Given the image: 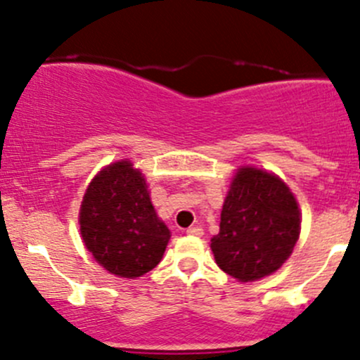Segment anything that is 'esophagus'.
<instances>
[{
    "label": "esophagus",
    "mask_w": 360,
    "mask_h": 360,
    "mask_svg": "<svg viewBox=\"0 0 360 360\" xmlns=\"http://www.w3.org/2000/svg\"><path fill=\"white\" fill-rule=\"evenodd\" d=\"M188 235H195V237H202L203 235V228L202 226H190L186 230Z\"/></svg>",
    "instance_id": "34e87169"
}]
</instances>
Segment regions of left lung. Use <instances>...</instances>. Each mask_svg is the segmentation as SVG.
<instances>
[{
	"mask_svg": "<svg viewBox=\"0 0 360 360\" xmlns=\"http://www.w3.org/2000/svg\"><path fill=\"white\" fill-rule=\"evenodd\" d=\"M300 224L289 188L274 174L245 167L231 183L210 249L224 274L240 282L257 281L291 256Z\"/></svg>",
	"mask_w": 360,
	"mask_h": 360,
	"instance_id": "8db88e82",
	"label": "left lung"
}]
</instances>
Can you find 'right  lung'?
Returning a JSON list of instances; mask_svg holds the SVG:
<instances>
[{"instance_id":"obj_1","label":"right lung","mask_w":360,"mask_h":360,"mask_svg":"<svg viewBox=\"0 0 360 360\" xmlns=\"http://www.w3.org/2000/svg\"><path fill=\"white\" fill-rule=\"evenodd\" d=\"M146 188L132 163L116 162L101 170L83 197V242L97 263L118 277L136 278L153 270L170 238Z\"/></svg>"}]
</instances>
